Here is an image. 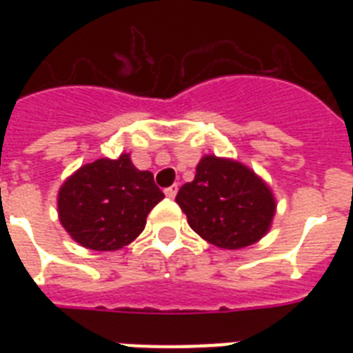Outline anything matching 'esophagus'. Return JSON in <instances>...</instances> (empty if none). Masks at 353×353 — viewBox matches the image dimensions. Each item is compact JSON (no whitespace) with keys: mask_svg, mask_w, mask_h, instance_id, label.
<instances>
[{"mask_svg":"<svg viewBox=\"0 0 353 353\" xmlns=\"http://www.w3.org/2000/svg\"><path fill=\"white\" fill-rule=\"evenodd\" d=\"M165 194H166V198H176L177 185H172V187L165 188Z\"/></svg>","mask_w":353,"mask_h":353,"instance_id":"1","label":"esophagus"}]
</instances>
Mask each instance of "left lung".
Segmentation results:
<instances>
[{
    "instance_id": "1",
    "label": "left lung",
    "mask_w": 353,
    "mask_h": 353,
    "mask_svg": "<svg viewBox=\"0 0 353 353\" xmlns=\"http://www.w3.org/2000/svg\"><path fill=\"white\" fill-rule=\"evenodd\" d=\"M188 225L221 249L252 245L271 227L276 203L271 188L238 161L205 155L194 181L176 196Z\"/></svg>"
}]
</instances>
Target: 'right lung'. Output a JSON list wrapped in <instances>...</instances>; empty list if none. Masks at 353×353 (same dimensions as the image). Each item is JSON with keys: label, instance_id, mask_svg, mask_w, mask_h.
Here are the masks:
<instances>
[{"label": "right lung", "instance_id": "add662e5", "mask_svg": "<svg viewBox=\"0 0 353 353\" xmlns=\"http://www.w3.org/2000/svg\"><path fill=\"white\" fill-rule=\"evenodd\" d=\"M165 194L154 174L137 170L130 155L80 166L58 192V216L77 243L93 251H117L132 243L146 216Z\"/></svg>", "mask_w": 353, "mask_h": 353}]
</instances>
